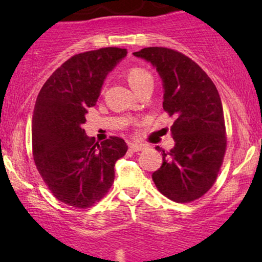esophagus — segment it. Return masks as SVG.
<instances>
[{"mask_svg":"<svg viewBox=\"0 0 262 262\" xmlns=\"http://www.w3.org/2000/svg\"><path fill=\"white\" fill-rule=\"evenodd\" d=\"M146 146L144 145V144H137V143H130L129 144V150L133 152H137V151H141V150L145 149Z\"/></svg>","mask_w":262,"mask_h":262,"instance_id":"obj_1","label":"esophagus"}]
</instances>
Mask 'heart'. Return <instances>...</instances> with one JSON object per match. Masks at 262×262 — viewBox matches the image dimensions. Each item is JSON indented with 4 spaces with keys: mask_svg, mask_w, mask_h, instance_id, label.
<instances>
[{
    "mask_svg": "<svg viewBox=\"0 0 262 262\" xmlns=\"http://www.w3.org/2000/svg\"><path fill=\"white\" fill-rule=\"evenodd\" d=\"M127 79L129 85L133 87V90L138 89V87L144 85V83L146 82H152L151 74H150L148 70H145V69L138 68V66L129 69Z\"/></svg>",
    "mask_w": 262,
    "mask_h": 262,
    "instance_id": "obj_1",
    "label": "heart"
}]
</instances>
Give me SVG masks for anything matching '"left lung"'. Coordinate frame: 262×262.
<instances>
[{"label": "left lung", "instance_id": "1", "mask_svg": "<svg viewBox=\"0 0 262 262\" xmlns=\"http://www.w3.org/2000/svg\"><path fill=\"white\" fill-rule=\"evenodd\" d=\"M134 55L155 66L164 83L162 107L176 117L171 127L175 146L162 150L164 161L152 173V181L171 201H196L214 185L227 149L217 87L200 65L177 50L150 47Z\"/></svg>", "mask_w": 262, "mask_h": 262}]
</instances>
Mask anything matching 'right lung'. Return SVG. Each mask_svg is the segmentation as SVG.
<instances>
[{
    "label": "right lung",
    "instance_id": "obj_1",
    "mask_svg": "<svg viewBox=\"0 0 262 262\" xmlns=\"http://www.w3.org/2000/svg\"><path fill=\"white\" fill-rule=\"evenodd\" d=\"M125 55L127 49L101 48L71 56L45 81L35 101V166L53 196L75 208H89L106 196L114 182V164L128 150L122 138L98 144L82 129L107 74Z\"/></svg>",
    "mask_w": 262,
    "mask_h": 262
}]
</instances>
